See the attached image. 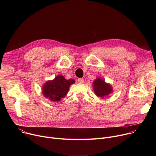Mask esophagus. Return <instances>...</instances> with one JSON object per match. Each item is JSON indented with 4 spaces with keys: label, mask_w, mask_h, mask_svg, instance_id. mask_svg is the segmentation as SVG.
<instances>
[{
    "label": "esophagus",
    "mask_w": 156,
    "mask_h": 156,
    "mask_svg": "<svg viewBox=\"0 0 156 156\" xmlns=\"http://www.w3.org/2000/svg\"><path fill=\"white\" fill-rule=\"evenodd\" d=\"M78 81L79 83H84V80L83 78H78Z\"/></svg>",
    "instance_id": "34e87169"
}]
</instances>
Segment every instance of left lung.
<instances>
[{"instance_id": "left-lung-1", "label": "left lung", "mask_w": 156, "mask_h": 156, "mask_svg": "<svg viewBox=\"0 0 156 156\" xmlns=\"http://www.w3.org/2000/svg\"><path fill=\"white\" fill-rule=\"evenodd\" d=\"M94 93L97 96L101 98L108 96L112 93V87L110 84L105 82V81L100 78H96L93 84Z\"/></svg>"}]
</instances>
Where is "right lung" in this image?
<instances>
[{
	"instance_id": "obj_1",
	"label": "right lung",
	"mask_w": 156,
	"mask_h": 156,
	"mask_svg": "<svg viewBox=\"0 0 156 156\" xmlns=\"http://www.w3.org/2000/svg\"><path fill=\"white\" fill-rule=\"evenodd\" d=\"M75 82L73 79L66 80L64 76L58 75L53 80L48 81L43 85V95L51 101H59L68 93L70 86Z\"/></svg>"
}]
</instances>
